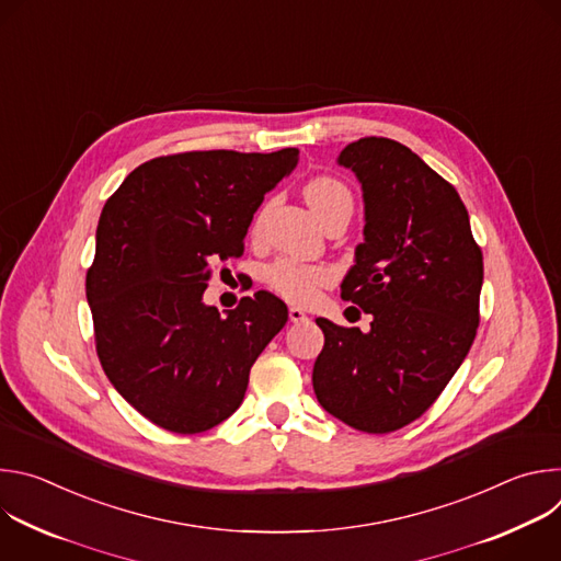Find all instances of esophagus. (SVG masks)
I'll use <instances>...</instances> for the list:
<instances>
[{"mask_svg": "<svg viewBox=\"0 0 561 561\" xmlns=\"http://www.w3.org/2000/svg\"><path fill=\"white\" fill-rule=\"evenodd\" d=\"M288 317H290V322H293V324L308 322V314H306L301 308H297V306H290V308H288Z\"/></svg>", "mask_w": 561, "mask_h": 561, "instance_id": "esophagus-1", "label": "esophagus"}]
</instances>
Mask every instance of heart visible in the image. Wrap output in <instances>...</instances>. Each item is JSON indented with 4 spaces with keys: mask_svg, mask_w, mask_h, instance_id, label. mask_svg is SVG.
I'll use <instances>...</instances> for the list:
<instances>
[{
    "mask_svg": "<svg viewBox=\"0 0 561 561\" xmlns=\"http://www.w3.org/2000/svg\"><path fill=\"white\" fill-rule=\"evenodd\" d=\"M304 197H306L308 206L314 210V215L324 224L333 217L351 219V215H353V206H355L353 193L344 182H340L335 178H329V175L312 178L304 186ZM266 210H268V206H264L255 215L253 232H260ZM333 279H335V273L329 266L306 264V262H297L290 257L277 260L266 271L268 286L295 304L312 301L317 297V293L327 288Z\"/></svg>",
    "mask_w": 561,
    "mask_h": 561,
    "instance_id": "b5f03b06",
    "label": "heart"
}]
</instances>
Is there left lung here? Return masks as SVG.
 <instances>
[{
    "instance_id": "left-lung-1",
    "label": "left lung",
    "mask_w": 561,
    "mask_h": 561,
    "mask_svg": "<svg viewBox=\"0 0 561 561\" xmlns=\"http://www.w3.org/2000/svg\"><path fill=\"white\" fill-rule=\"evenodd\" d=\"M340 164L362 182L366 208L342 297L373 322L362 333L317 317L324 348L312 388L331 415L381 435L422 417L468 355L484 257L455 186L409 146L362 137Z\"/></svg>"
}]
</instances>
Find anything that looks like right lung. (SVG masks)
Here are the masks:
<instances>
[{
	"label": "right lung",
	"instance_id": "obj_1",
	"mask_svg": "<svg viewBox=\"0 0 561 561\" xmlns=\"http://www.w3.org/2000/svg\"><path fill=\"white\" fill-rule=\"evenodd\" d=\"M277 152L188 150L137 167L104 204L87 273L95 348L117 392L154 426L195 435L228 420L286 304L268 290L219 314L213 264L244 253L264 195L297 164Z\"/></svg>",
	"mask_w": 561,
	"mask_h": 561
}]
</instances>
